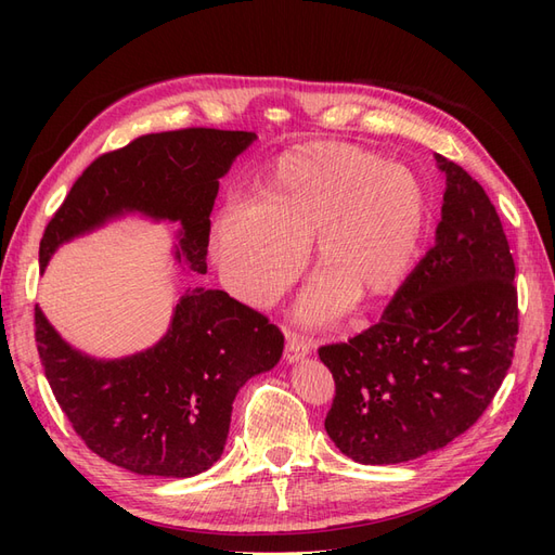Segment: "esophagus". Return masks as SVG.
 <instances>
[{"label":"esophagus","instance_id":"esophagus-1","mask_svg":"<svg viewBox=\"0 0 555 555\" xmlns=\"http://www.w3.org/2000/svg\"><path fill=\"white\" fill-rule=\"evenodd\" d=\"M310 354V340L298 333H287V347H284V357L289 363L306 359Z\"/></svg>","mask_w":555,"mask_h":555}]
</instances>
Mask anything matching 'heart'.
I'll use <instances>...</instances> for the list:
<instances>
[{
  "instance_id": "b5f03b06",
  "label": "heart",
  "mask_w": 555,
  "mask_h": 555,
  "mask_svg": "<svg viewBox=\"0 0 555 555\" xmlns=\"http://www.w3.org/2000/svg\"><path fill=\"white\" fill-rule=\"evenodd\" d=\"M428 222L422 178L349 145H304L266 171L259 198H233L215 222V255L243 300L268 306L296 280L314 243L324 275L304 300L326 322L351 300L405 280Z\"/></svg>"
}]
</instances>
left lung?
<instances>
[{"label": "left lung", "instance_id": "left-lung-1", "mask_svg": "<svg viewBox=\"0 0 555 555\" xmlns=\"http://www.w3.org/2000/svg\"><path fill=\"white\" fill-rule=\"evenodd\" d=\"M447 176L435 245L371 328L319 347L335 396L326 433L363 465L414 461L477 424L505 379L518 335L516 266L481 184Z\"/></svg>", "mask_w": 555, "mask_h": 555}]
</instances>
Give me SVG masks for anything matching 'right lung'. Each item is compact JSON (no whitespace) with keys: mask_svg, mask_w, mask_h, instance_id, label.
Listing matches in <instances>:
<instances>
[{"mask_svg":"<svg viewBox=\"0 0 555 555\" xmlns=\"http://www.w3.org/2000/svg\"><path fill=\"white\" fill-rule=\"evenodd\" d=\"M255 139V131L188 127L99 155L48 222L41 268L60 243L141 210L182 222V255L206 273L217 178ZM35 340L57 405L86 447L129 473L157 477H194L222 456L233 398L251 375L271 371L284 347L266 314L204 287L180 296L169 333L137 357H82L39 308Z\"/></svg>","mask_w":555,"mask_h":555,"instance_id":"1","label":"right lung"}]
</instances>
